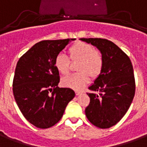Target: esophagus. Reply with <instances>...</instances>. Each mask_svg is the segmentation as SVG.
<instances>
[{
    "label": "esophagus",
    "instance_id": "esophagus-1",
    "mask_svg": "<svg viewBox=\"0 0 147 147\" xmlns=\"http://www.w3.org/2000/svg\"><path fill=\"white\" fill-rule=\"evenodd\" d=\"M76 96H79V95H81V92H76Z\"/></svg>",
    "mask_w": 147,
    "mask_h": 147
}]
</instances>
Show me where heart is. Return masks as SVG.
I'll return each instance as SVG.
<instances>
[{
	"mask_svg": "<svg viewBox=\"0 0 147 147\" xmlns=\"http://www.w3.org/2000/svg\"><path fill=\"white\" fill-rule=\"evenodd\" d=\"M69 53L71 60L80 61L78 70L81 72L68 75L62 80V84L66 88L81 90L89 83V75L92 78H96L101 74L104 59L98 50L95 49L92 45L83 41H78L70 46ZM69 58L63 53H59L55 58V67L62 74L66 75L69 72Z\"/></svg>",
	"mask_w": 147,
	"mask_h": 147,
	"instance_id": "1",
	"label": "heart"
}]
</instances>
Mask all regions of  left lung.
<instances>
[{
	"label": "left lung",
	"mask_w": 147,
	"mask_h": 147,
	"mask_svg": "<svg viewBox=\"0 0 147 147\" xmlns=\"http://www.w3.org/2000/svg\"><path fill=\"white\" fill-rule=\"evenodd\" d=\"M81 40L96 46L104 59L101 74L88 88L93 92L87 93L90 103L85 108V114L93 125L109 128L121 120L133 100L136 92L133 66L128 55L109 40Z\"/></svg>",
	"instance_id": "1"
}]
</instances>
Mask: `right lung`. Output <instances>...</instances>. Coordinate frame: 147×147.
Here are the masks:
<instances>
[{"label":"right lung","mask_w":147,"mask_h":147,"mask_svg":"<svg viewBox=\"0 0 147 147\" xmlns=\"http://www.w3.org/2000/svg\"><path fill=\"white\" fill-rule=\"evenodd\" d=\"M46 40L35 44L17 63L12 90L23 117L39 128L59 121L66 106L75 96L68 88H59V73L54 60L70 40Z\"/></svg>","instance_id":"1"}]
</instances>
